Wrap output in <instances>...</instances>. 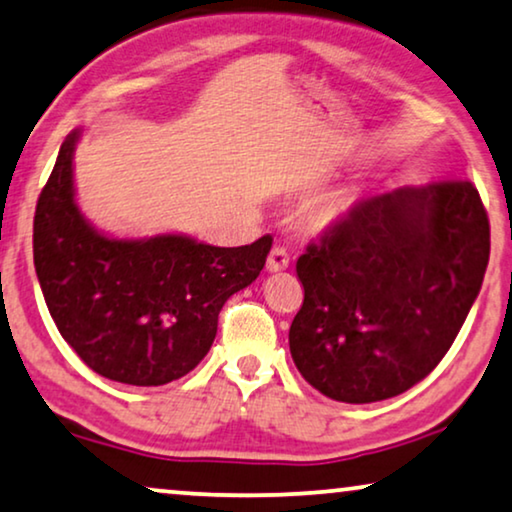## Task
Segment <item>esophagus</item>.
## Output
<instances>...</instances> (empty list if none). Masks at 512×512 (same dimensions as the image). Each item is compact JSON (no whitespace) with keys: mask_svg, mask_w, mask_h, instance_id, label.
Returning <instances> with one entry per match:
<instances>
[{"mask_svg":"<svg viewBox=\"0 0 512 512\" xmlns=\"http://www.w3.org/2000/svg\"><path fill=\"white\" fill-rule=\"evenodd\" d=\"M290 266V253L283 246H273L269 257H266V271L278 273Z\"/></svg>","mask_w":512,"mask_h":512,"instance_id":"34e87169","label":"esophagus"}]
</instances>
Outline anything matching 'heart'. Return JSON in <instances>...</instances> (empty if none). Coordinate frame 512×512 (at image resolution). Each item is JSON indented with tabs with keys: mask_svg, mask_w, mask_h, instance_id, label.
<instances>
[{
	"mask_svg": "<svg viewBox=\"0 0 512 512\" xmlns=\"http://www.w3.org/2000/svg\"><path fill=\"white\" fill-rule=\"evenodd\" d=\"M343 211L345 208L341 204H325L313 213V220H315V225L327 227V225H331V222H336L338 218H341Z\"/></svg>",
	"mask_w": 512,
	"mask_h": 512,
	"instance_id": "b5f03b06",
	"label": "heart"
}]
</instances>
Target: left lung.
Instances as JSON below:
<instances>
[{
	"label": "left lung",
	"instance_id": "8db88e82",
	"mask_svg": "<svg viewBox=\"0 0 512 512\" xmlns=\"http://www.w3.org/2000/svg\"><path fill=\"white\" fill-rule=\"evenodd\" d=\"M487 262L489 220L469 181L359 201L297 259L304 304L290 352L299 373L345 403L410 390L450 350Z\"/></svg>",
	"mask_w": 512,
	"mask_h": 512
}]
</instances>
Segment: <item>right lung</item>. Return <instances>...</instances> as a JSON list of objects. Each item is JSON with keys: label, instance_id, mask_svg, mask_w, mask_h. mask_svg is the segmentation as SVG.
<instances>
[{"label": "right lung", "instance_id": "add662e5", "mask_svg": "<svg viewBox=\"0 0 512 512\" xmlns=\"http://www.w3.org/2000/svg\"><path fill=\"white\" fill-rule=\"evenodd\" d=\"M64 139L34 213V266L57 329L99 376L167 385L211 350L218 315L264 269L266 234L250 246H206L183 234L111 239L76 204L74 150Z\"/></svg>", "mask_w": 512, "mask_h": 512}]
</instances>
